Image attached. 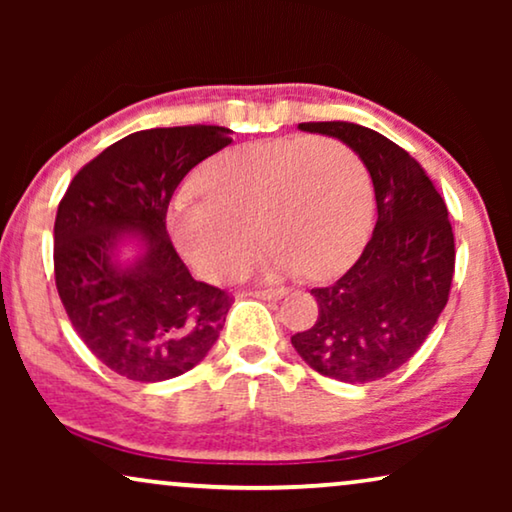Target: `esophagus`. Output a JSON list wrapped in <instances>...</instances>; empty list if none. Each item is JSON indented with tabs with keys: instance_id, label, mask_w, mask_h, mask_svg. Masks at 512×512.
Instances as JSON below:
<instances>
[{
	"instance_id": "obj_1",
	"label": "esophagus",
	"mask_w": 512,
	"mask_h": 512,
	"mask_svg": "<svg viewBox=\"0 0 512 512\" xmlns=\"http://www.w3.org/2000/svg\"><path fill=\"white\" fill-rule=\"evenodd\" d=\"M249 296L263 298V300H272V298H282L284 296V289H254V291H249Z\"/></svg>"
}]
</instances>
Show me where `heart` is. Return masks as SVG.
Listing matches in <instances>:
<instances>
[{"label": "heart", "instance_id": "b5f03b06", "mask_svg": "<svg viewBox=\"0 0 512 512\" xmlns=\"http://www.w3.org/2000/svg\"><path fill=\"white\" fill-rule=\"evenodd\" d=\"M200 191L172 200L167 226L179 254L207 279H230L272 242L275 270L326 277L361 249L373 188L359 153L333 137H279L237 146L200 174Z\"/></svg>", "mask_w": 512, "mask_h": 512}]
</instances>
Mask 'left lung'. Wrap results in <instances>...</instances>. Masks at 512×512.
I'll return each instance as SVG.
<instances>
[{
  "mask_svg": "<svg viewBox=\"0 0 512 512\" xmlns=\"http://www.w3.org/2000/svg\"><path fill=\"white\" fill-rule=\"evenodd\" d=\"M359 153L375 188L377 221L345 275L312 289L319 317L291 335L307 366L338 382L368 384L408 363L450 298L454 233L424 167L380 132L356 123H300Z\"/></svg>",
  "mask_w": 512,
  "mask_h": 512,
  "instance_id": "1",
  "label": "left lung"
}]
</instances>
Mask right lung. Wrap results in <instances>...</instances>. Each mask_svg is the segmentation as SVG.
I'll use <instances>...</instances> for the list:
<instances>
[{"label": "right lung", "instance_id": "add662e5", "mask_svg": "<svg viewBox=\"0 0 512 512\" xmlns=\"http://www.w3.org/2000/svg\"><path fill=\"white\" fill-rule=\"evenodd\" d=\"M219 125L139 130L83 165L53 228L55 286L74 331L114 373L163 382L205 359L230 296L195 282L167 235L181 179L233 139ZM125 234L143 242L135 264L115 261Z\"/></svg>", "mask_w": 512, "mask_h": 512}]
</instances>
